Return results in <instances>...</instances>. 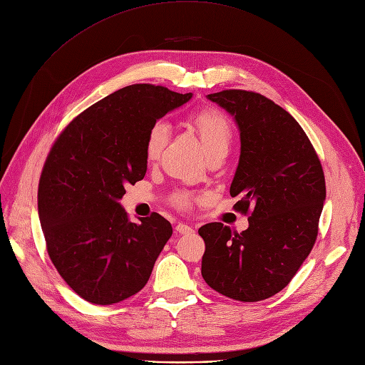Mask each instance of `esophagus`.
<instances>
[{
  "instance_id": "34e87169",
  "label": "esophagus",
  "mask_w": 365,
  "mask_h": 365,
  "mask_svg": "<svg viewBox=\"0 0 365 365\" xmlns=\"http://www.w3.org/2000/svg\"><path fill=\"white\" fill-rule=\"evenodd\" d=\"M175 230H177V233H180V235H190V233L195 232L193 227H190L188 224H184V222H178V224L175 225Z\"/></svg>"
}]
</instances>
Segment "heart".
<instances>
[{
  "mask_svg": "<svg viewBox=\"0 0 365 365\" xmlns=\"http://www.w3.org/2000/svg\"><path fill=\"white\" fill-rule=\"evenodd\" d=\"M188 125L196 132L207 155L225 154L229 151L233 138V129L229 118L217 108H203L188 117ZM169 141V128L165 121H155L150 128L145 140V159L153 162L160 158ZM199 195L188 190H178L170 196V203L180 211L192 210Z\"/></svg>",
  "mask_w": 365,
  "mask_h": 365,
  "instance_id": "obj_1",
  "label": "heart"
}]
</instances>
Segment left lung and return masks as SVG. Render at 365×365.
Wrapping results in <instances>:
<instances>
[{"instance_id": "obj_1", "label": "left lung", "mask_w": 365, "mask_h": 365, "mask_svg": "<svg viewBox=\"0 0 365 365\" xmlns=\"http://www.w3.org/2000/svg\"><path fill=\"white\" fill-rule=\"evenodd\" d=\"M235 115L240 159L230 185L235 211L250 227L199 229L202 276L222 296L251 303L284 289L315 245L325 200L321 160L306 132L272 99L240 89L207 95Z\"/></svg>"}]
</instances>
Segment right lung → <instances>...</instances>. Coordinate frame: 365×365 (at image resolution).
Wrapping results in <instances>:
<instances>
[{"mask_svg": "<svg viewBox=\"0 0 365 365\" xmlns=\"http://www.w3.org/2000/svg\"><path fill=\"white\" fill-rule=\"evenodd\" d=\"M192 93L132 84L69 121L51 145L38 182L47 254L81 299L113 304L141 291L172 236L158 212L132 222L118 199L147 172L153 123Z\"/></svg>", "mask_w": 365, "mask_h": 365, "instance_id": "add662e5", "label": "right lung"}]
</instances>
